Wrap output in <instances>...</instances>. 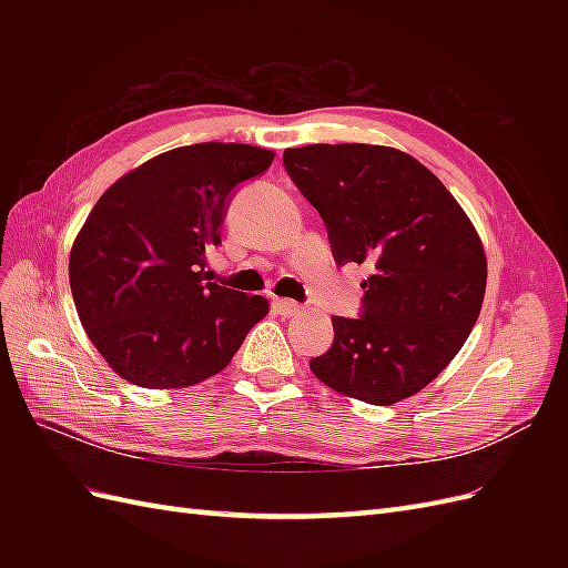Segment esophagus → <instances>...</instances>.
I'll use <instances>...</instances> for the list:
<instances>
[{"label":"esophagus","instance_id":"obj_1","mask_svg":"<svg viewBox=\"0 0 568 568\" xmlns=\"http://www.w3.org/2000/svg\"><path fill=\"white\" fill-rule=\"evenodd\" d=\"M274 311H277L282 317H296L298 313H303V307L296 301L277 298V301H274Z\"/></svg>","mask_w":568,"mask_h":568}]
</instances>
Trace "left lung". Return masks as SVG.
I'll return each mask as SVG.
<instances>
[{
  "label": "left lung",
  "mask_w": 568,
  "mask_h": 568,
  "mask_svg": "<svg viewBox=\"0 0 568 568\" xmlns=\"http://www.w3.org/2000/svg\"><path fill=\"white\" fill-rule=\"evenodd\" d=\"M284 168L324 220L336 265L367 263L357 317L311 369L369 405L409 398L450 365L478 320L486 253L471 220L419 161L390 146L311 144Z\"/></svg>",
  "instance_id": "8db88e82"
}]
</instances>
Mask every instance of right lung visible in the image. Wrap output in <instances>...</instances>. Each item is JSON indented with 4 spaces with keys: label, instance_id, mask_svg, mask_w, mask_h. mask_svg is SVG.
I'll list each match as a JSON object with an SVG mask.
<instances>
[{
    "label": "right lung",
    "instance_id": "1",
    "mask_svg": "<svg viewBox=\"0 0 568 568\" xmlns=\"http://www.w3.org/2000/svg\"><path fill=\"white\" fill-rule=\"evenodd\" d=\"M274 153L203 142L165 151L109 186L68 263L80 322L125 382L194 386L230 365L263 296L209 282L205 251L220 244L234 189L263 175Z\"/></svg>",
    "mask_w": 568,
    "mask_h": 568
}]
</instances>
